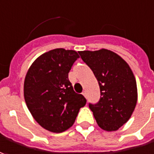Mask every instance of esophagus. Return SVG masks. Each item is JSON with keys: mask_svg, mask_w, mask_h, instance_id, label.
I'll list each match as a JSON object with an SVG mask.
<instances>
[{"mask_svg": "<svg viewBox=\"0 0 154 154\" xmlns=\"http://www.w3.org/2000/svg\"><path fill=\"white\" fill-rule=\"evenodd\" d=\"M82 95H83L84 96H85V97L86 98V92H85V91H83V93H82Z\"/></svg>", "mask_w": 154, "mask_h": 154, "instance_id": "esophagus-1", "label": "esophagus"}]
</instances>
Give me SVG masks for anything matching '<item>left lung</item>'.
<instances>
[{
    "label": "left lung",
    "mask_w": 154,
    "mask_h": 154,
    "mask_svg": "<svg viewBox=\"0 0 154 154\" xmlns=\"http://www.w3.org/2000/svg\"><path fill=\"white\" fill-rule=\"evenodd\" d=\"M83 61L93 71L100 89V99L89 106L100 128L118 130L132 116L137 101L135 76L128 63L111 50L80 51Z\"/></svg>",
    "instance_id": "obj_1"
}]
</instances>
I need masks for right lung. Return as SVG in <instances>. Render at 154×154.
Wrapping results in <instances>:
<instances>
[{
	"mask_svg": "<svg viewBox=\"0 0 154 154\" xmlns=\"http://www.w3.org/2000/svg\"><path fill=\"white\" fill-rule=\"evenodd\" d=\"M79 58L75 50L55 48L40 55L27 70L23 86L26 106L49 132L59 133L71 128L86 103L69 80V72Z\"/></svg>",
	"mask_w": 154,
	"mask_h": 154,
	"instance_id": "right-lung-1",
	"label": "right lung"
}]
</instances>
